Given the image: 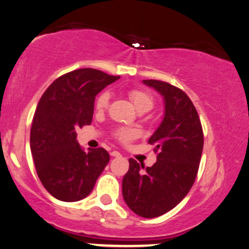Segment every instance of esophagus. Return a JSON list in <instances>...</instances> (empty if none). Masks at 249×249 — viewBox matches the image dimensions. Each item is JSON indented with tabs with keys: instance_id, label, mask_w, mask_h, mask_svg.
<instances>
[{
	"instance_id": "34e87169",
	"label": "esophagus",
	"mask_w": 249,
	"mask_h": 249,
	"mask_svg": "<svg viewBox=\"0 0 249 249\" xmlns=\"http://www.w3.org/2000/svg\"><path fill=\"white\" fill-rule=\"evenodd\" d=\"M110 156H113V157H122V155L118 151H113L110 153Z\"/></svg>"
}]
</instances>
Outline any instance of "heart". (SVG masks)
Listing matches in <instances>:
<instances>
[{
	"label": "heart",
	"instance_id": "1",
	"mask_svg": "<svg viewBox=\"0 0 249 249\" xmlns=\"http://www.w3.org/2000/svg\"><path fill=\"white\" fill-rule=\"evenodd\" d=\"M128 98L129 100L132 101L133 105H134L136 109H138L140 113H144V111H148L153 107V98L151 94L143 90H131L128 92ZM109 93L108 92H103L99 97L97 98L96 101V108L98 110L103 111L107 109L108 106H109ZM140 135V132L136 128L133 127H120L114 131V138L120 141L121 143H129L133 140L138 138Z\"/></svg>",
	"mask_w": 249,
	"mask_h": 249
}]
</instances>
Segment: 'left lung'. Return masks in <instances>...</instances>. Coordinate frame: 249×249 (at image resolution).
I'll use <instances>...</instances> for the list:
<instances>
[{
  "label": "left lung",
  "mask_w": 249,
  "mask_h": 249,
  "mask_svg": "<svg viewBox=\"0 0 249 249\" xmlns=\"http://www.w3.org/2000/svg\"><path fill=\"white\" fill-rule=\"evenodd\" d=\"M163 97L164 116L151 138L157 162L144 167L129 159L122 183L124 201L143 218L174 209L193 186L203 151V129L192 100L183 90L158 80H143Z\"/></svg>",
  "instance_id": "1"
}]
</instances>
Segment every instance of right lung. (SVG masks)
Returning <instances> with one entry per match:
<instances>
[{
	"label": "right lung",
	"instance_id": "add662e5",
	"mask_svg": "<svg viewBox=\"0 0 249 249\" xmlns=\"http://www.w3.org/2000/svg\"><path fill=\"white\" fill-rule=\"evenodd\" d=\"M118 79L99 70H75L56 79L37 105L31 153L41 184L59 201L87 197L109 161L104 148L83 151L76 129L91 124L96 96Z\"/></svg>",
	"mask_w": 249,
	"mask_h": 249
}]
</instances>
